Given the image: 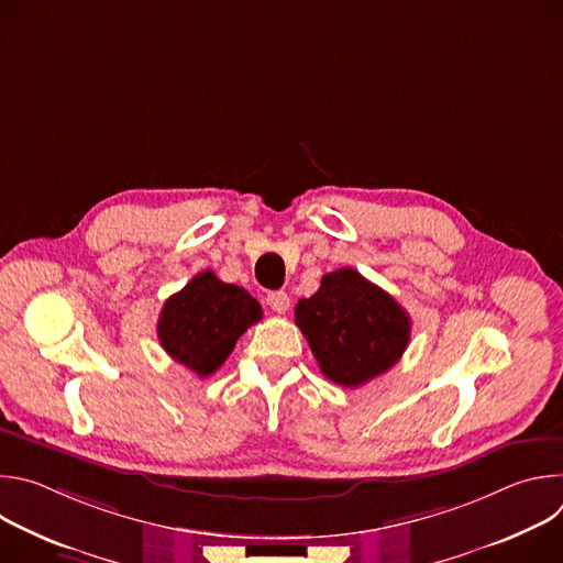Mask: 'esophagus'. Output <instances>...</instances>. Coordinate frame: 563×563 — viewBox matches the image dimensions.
Instances as JSON below:
<instances>
[{
	"label": "esophagus",
	"mask_w": 563,
	"mask_h": 563,
	"mask_svg": "<svg viewBox=\"0 0 563 563\" xmlns=\"http://www.w3.org/2000/svg\"><path fill=\"white\" fill-rule=\"evenodd\" d=\"M267 305L276 311V313H285L289 309V296L287 291H269L267 294Z\"/></svg>",
	"instance_id": "1"
}]
</instances>
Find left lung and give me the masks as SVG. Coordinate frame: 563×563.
Segmentation results:
<instances>
[{
  "label": "left lung",
  "mask_w": 563,
  "mask_h": 563,
  "mask_svg": "<svg viewBox=\"0 0 563 563\" xmlns=\"http://www.w3.org/2000/svg\"><path fill=\"white\" fill-rule=\"evenodd\" d=\"M294 313L320 372L343 387L385 374L410 343L408 311L350 267L325 274Z\"/></svg>",
  "instance_id": "left-lung-1"
}]
</instances>
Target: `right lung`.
Segmentation results:
<instances>
[{
	"instance_id": "obj_1",
	"label": "right lung",
	"mask_w": 563,
	"mask_h": 563,
	"mask_svg": "<svg viewBox=\"0 0 563 563\" xmlns=\"http://www.w3.org/2000/svg\"><path fill=\"white\" fill-rule=\"evenodd\" d=\"M261 318L263 307L250 291L222 283L207 269L165 302L157 339L174 361L198 376H209Z\"/></svg>"
}]
</instances>
